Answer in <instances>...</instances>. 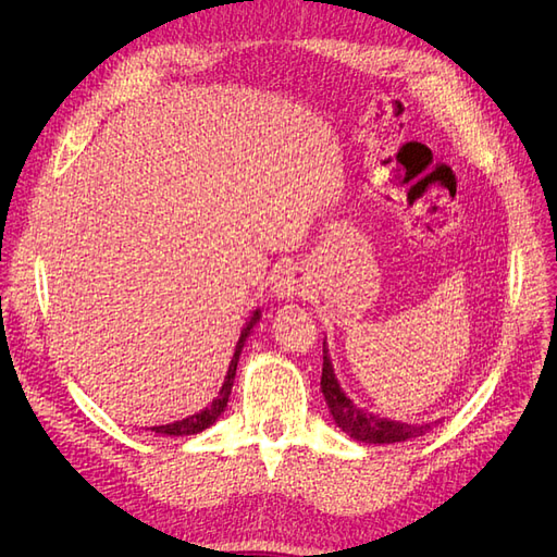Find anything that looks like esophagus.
Returning a JSON list of instances; mask_svg holds the SVG:
<instances>
[{
	"label": "esophagus",
	"mask_w": 557,
	"mask_h": 557,
	"mask_svg": "<svg viewBox=\"0 0 557 557\" xmlns=\"http://www.w3.org/2000/svg\"><path fill=\"white\" fill-rule=\"evenodd\" d=\"M301 288H305V285H301V278H299L295 269H285V272L278 276L276 285H274V293L281 299H285V297L290 299V297H297L301 293Z\"/></svg>",
	"instance_id": "obj_1"
}]
</instances>
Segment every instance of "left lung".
I'll return each instance as SVG.
<instances>
[{
  "label": "left lung",
  "instance_id": "left-lung-1",
  "mask_svg": "<svg viewBox=\"0 0 557 557\" xmlns=\"http://www.w3.org/2000/svg\"><path fill=\"white\" fill-rule=\"evenodd\" d=\"M320 391L325 395V401L330 407V413L334 423L339 425L352 440L364 442V444H397V442H409L416 436H423L432 425H411V423H399V420L381 418L360 409L358 404H352L346 393L342 391L339 381L334 376V367L330 360L327 346L323 342V376H320Z\"/></svg>",
  "mask_w": 557,
  "mask_h": 557
}]
</instances>
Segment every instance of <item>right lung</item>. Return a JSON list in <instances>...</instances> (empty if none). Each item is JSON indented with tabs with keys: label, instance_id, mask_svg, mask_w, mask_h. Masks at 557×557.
Returning a JSON list of instances; mask_svg holds the SVG:
<instances>
[{
	"label": "right lung",
	"instance_id": "add662e5",
	"mask_svg": "<svg viewBox=\"0 0 557 557\" xmlns=\"http://www.w3.org/2000/svg\"><path fill=\"white\" fill-rule=\"evenodd\" d=\"M260 318H262V313H260V309H256V311H252L248 323H246V327L242 330V336H239V342H237V348H234V356H232V362H230V369H227L225 383L221 387V393H218V397L209 404V407L201 409L195 416H188V418H183V420H174V423H170V425L150 428V432L166 434V436H190V434H199L201 430L211 428L215 420L221 418V413L225 411L227 401H230V393H232V385H234V374H237V362H239V356H242V350H244V344L248 339V334L252 332V327L260 323Z\"/></svg>",
	"mask_w": 557,
	"mask_h": 557
}]
</instances>
